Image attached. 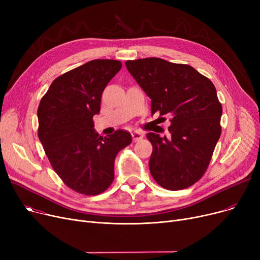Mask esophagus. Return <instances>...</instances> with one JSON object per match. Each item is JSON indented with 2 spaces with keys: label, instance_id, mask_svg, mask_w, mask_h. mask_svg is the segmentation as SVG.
I'll use <instances>...</instances> for the list:
<instances>
[{
  "label": "esophagus",
  "instance_id": "34e87169",
  "mask_svg": "<svg viewBox=\"0 0 260 260\" xmlns=\"http://www.w3.org/2000/svg\"><path fill=\"white\" fill-rule=\"evenodd\" d=\"M132 137H133V140L136 142V141H139L143 138V134L140 133L139 131H135L132 133Z\"/></svg>",
  "mask_w": 260,
  "mask_h": 260
}]
</instances>
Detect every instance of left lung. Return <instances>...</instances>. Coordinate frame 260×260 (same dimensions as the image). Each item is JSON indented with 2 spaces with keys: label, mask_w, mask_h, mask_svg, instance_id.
I'll use <instances>...</instances> for the list:
<instances>
[{
  "label": "left lung",
  "mask_w": 260,
  "mask_h": 260,
  "mask_svg": "<svg viewBox=\"0 0 260 260\" xmlns=\"http://www.w3.org/2000/svg\"><path fill=\"white\" fill-rule=\"evenodd\" d=\"M125 65L152 99V114L172 117L168 135H146L153 145L151 175L170 190L193 185L206 173L221 135L222 106L214 84L192 66L159 58Z\"/></svg>",
  "instance_id": "left-lung-1"
}]
</instances>
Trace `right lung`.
I'll list each match as a JSON object with an SVG mask.
<instances>
[{
	"label": "right lung",
	"mask_w": 260,
	"mask_h": 260,
	"mask_svg": "<svg viewBox=\"0 0 260 260\" xmlns=\"http://www.w3.org/2000/svg\"><path fill=\"white\" fill-rule=\"evenodd\" d=\"M117 60H92L54 79L38 107V136L53 171L75 192L103 193L114 181L117 154L132 143L126 131L102 137L93 129L101 95L121 70Z\"/></svg>",
	"instance_id": "add662e5"
}]
</instances>
